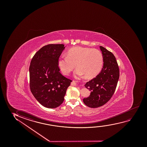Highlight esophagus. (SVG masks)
Here are the masks:
<instances>
[{
  "mask_svg": "<svg viewBox=\"0 0 147 147\" xmlns=\"http://www.w3.org/2000/svg\"><path fill=\"white\" fill-rule=\"evenodd\" d=\"M71 85H72V86H75V85H76V82L74 81H72L71 83Z\"/></svg>",
  "mask_w": 147,
  "mask_h": 147,
  "instance_id": "1",
  "label": "esophagus"
}]
</instances>
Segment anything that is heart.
I'll return each mask as SVG.
<instances>
[{"mask_svg":"<svg viewBox=\"0 0 147 147\" xmlns=\"http://www.w3.org/2000/svg\"><path fill=\"white\" fill-rule=\"evenodd\" d=\"M103 63L102 54L98 50L75 47L67 51V56L62 55L59 58L58 65L63 74L68 75L76 64L75 76L85 75L86 78L90 79L100 72Z\"/></svg>","mask_w":147,"mask_h":147,"instance_id":"obj_1","label":"heart"}]
</instances>
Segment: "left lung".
I'll return each mask as SVG.
<instances>
[{
    "label": "left lung",
    "mask_w": 147,
    "mask_h": 147,
    "mask_svg": "<svg viewBox=\"0 0 147 147\" xmlns=\"http://www.w3.org/2000/svg\"><path fill=\"white\" fill-rule=\"evenodd\" d=\"M103 58V66L95 78L85 84L90 91L89 96L83 99L91 108L101 107L107 102L115 92L119 77V70L116 59L112 53L100 46Z\"/></svg>",
    "instance_id": "8db88e82"
}]
</instances>
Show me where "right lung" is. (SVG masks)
<instances>
[{
    "label": "right lung",
    "instance_id": "right-lung-1",
    "mask_svg": "<svg viewBox=\"0 0 147 147\" xmlns=\"http://www.w3.org/2000/svg\"><path fill=\"white\" fill-rule=\"evenodd\" d=\"M65 47L63 44L42 47L34 54L29 68L30 91L42 106L55 109L64 100L72 82L60 72L58 60Z\"/></svg>",
    "mask_w": 147,
    "mask_h": 147
}]
</instances>
